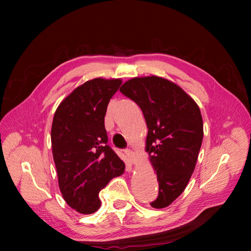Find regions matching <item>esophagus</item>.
Instances as JSON below:
<instances>
[{
    "mask_svg": "<svg viewBox=\"0 0 251 251\" xmlns=\"http://www.w3.org/2000/svg\"><path fill=\"white\" fill-rule=\"evenodd\" d=\"M125 151H126L127 158H128V160H130L132 163H135V161H136V155H135L134 151L132 150H130V149L126 150Z\"/></svg>",
    "mask_w": 251,
    "mask_h": 251,
    "instance_id": "34e87169",
    "label": "esophagus"
}]
</instances>
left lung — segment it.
Segmentation results:
<instances>
[{
	"mask_svg": "<svg viewBox=\"0 0 251 251\" xmlns=\"http://www.w3.org/2000/svg\"><path fill=\"white\" fill-rule=\"evenodd\" d=\"M119 91L139 105L146 119V150L159 182L151 206L164 208L183 193L194 173L203 139L200 109L178 85L155 75L134 77Z\"/></svg>",
	"mask_w": 251,
	"mask_h": 251,
	"instance_id": "8db88e82",
	"label": "left lung"
}]
</instances>
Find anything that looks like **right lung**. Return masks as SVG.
<instances>
[{
  "label": "right lung",
  "mask_w": 251,
  "mask_h": 251,
  "mask_svg": "<svg viewBox=\"0 0 251 251\" xmlns=\"http://www.w3.org/2000/svg\"><path fill=\"white\" fill-rule=\"evenodd\" d=\"M121 79L94 78L82 83L57 107L51 127L53 160L63 198L90 215L100 207L98 194L125 172L124 161L108 146L104 116Z\"/></svg>",
  "instance_id": "obj_1"
}]
</instances>
